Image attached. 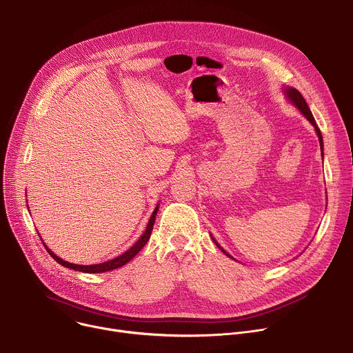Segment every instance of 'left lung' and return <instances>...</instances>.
Returning a JSON list of instances; mask_svg holds the SVG:
<instances>
[{
  "label": "left lung",
  "mask_w": 353,
  "mask_h": 353,
  "mask_svg": "<svg viewBox=\"0 0 353 353\" xmlns=\"http://www.w3.org/2000/svg\"><path fill=\"white\" fill-rule=\"evenodd\" d=\"M285 92H287V97L291 100V103L294 104V105H296L298 107V110H300L305 117H307V120L315 127V131H316V134H318V139H319V144H321V150H322V147H323V144H322V134H321V131H319V128H318V125H316V123H315V119H314V116H312V113H311V110H310V107H308V104H307V101H305V99L301 96V93L298 92L296 89H292V88H290V89H285ZM213 241L216 243V240L213 239ZM216 246H218L226 256H229L230 259H233L230 254H228L219 245L218 243H216Z\"/></svg>",
  "instance_id": "8db88e82"
}]
</instances>
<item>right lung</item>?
<instances>
[{"instance_id": "1", "label": "right lung", "mask_w": 353, "mask_h": 353, "mask_svg": "<svg viewBox=\"0 0 353 353\" xmlns=\"http://www.w3.org/2000/svg\"><path fill=\"white\" fill-rule=\"evenodd\" d=\"M157 212H158V206L155 208V210H154V213H152V216H151V219H150V222H148V225H147V229H145L144 234L139 239V241L135 243V245H134L131 249H128L125 253H123L121 256H119V257H116V259H113V260H108V261H105V263L93 264V265L72 264V263H68V261L59 259L57 254H53L46 246H45V248H46L48 253L53 257V260H57V261H58L59 264H62L63 267L73 268V270H76V271H82V273H105V271L116 270V268H119V267L127 264L131 259H134L135 254H137V253L145 246V243H147L148 239L151 237V232H152V226H154V222H155V214H157ZM43 245H45V243H43Z\"/></svg>"}]
</instances>
